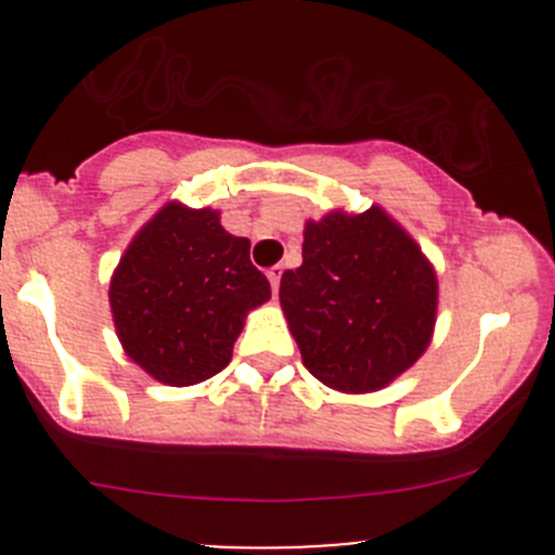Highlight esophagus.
Masks as SVG:
<instances>
[{"label":"esophagus","instance_id":"1","mask_svg":"<svg viewBox=\"0 0 555 555\" xmlns=\"http://www.w3.org/2000/svg\"><path fill=\"white\" fill-rule=\"evenodd\" d=\"M282 273H284L282 266H273L271 271H268V282H271L273 293H279V282H282Z\"/></svg>","mask_w":555,"mask_h":555}]
</instances>
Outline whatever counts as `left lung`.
<instances>
[{
    "mask_svg": "<svg viewBox=\"0 0 555 555\" xmlns=\"http://www.w3.org/2000/svg\"><path fill=\"white\" fill-rule=\"evenodd\" d=\"M279 304L304 365L344 395H371L433 344L438 273L378 204L306 220L304 266L284 271Z\"/></svg>",
    "mask_w": 555,
    "mask_h": 555,
    "instance_id": "8db88e82",
    "label": "left lung"
}]
</instances>
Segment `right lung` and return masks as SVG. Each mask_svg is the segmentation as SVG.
<instances>
[{
	"label": "right lung",
	"mask_w": 555,
	"mask_h": 555,
	"mask_svg": "<svg viewBox=\"0 0 555 555\" xmlns=\"http://www.w3.org/2000/svg\"><path fill=\"white\" fill-rule=\"evenodd\" d=\"M271 300L249 238L220 211L169 201L137 231L109 279L117 340L133 365L166 386H193L231 362L246 317Z\"/></svg>",
	"instance_id": "1"
}]
</instances>
